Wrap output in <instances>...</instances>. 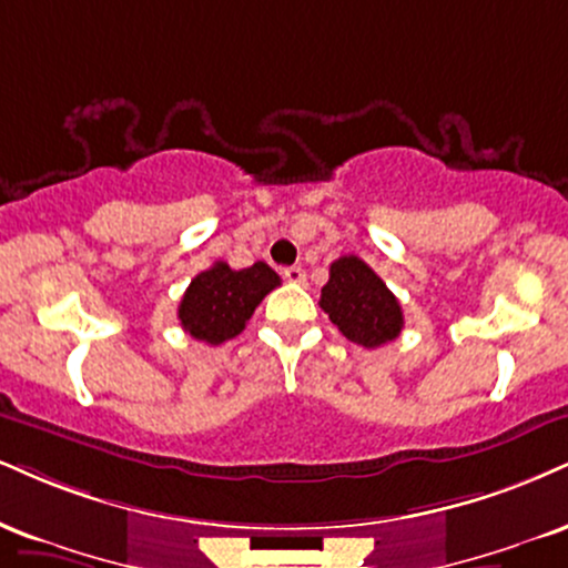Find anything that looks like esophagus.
Wrapping results in <instances>:
<instances>
[{"label":"esophagus","instance_id":"1","mask_svg":"<svg viewBox=\"0 0 568 568\" xmlns=\"http://www.w3.org/2000/svg\"><path fill=\"white\" fill-rule=\"evenodd\" d=\"M283 277L288 280V283H296V285L306 283V272L302 270V266H288V270H283Z\"/></svg>","mask_w":568,"mask_h":568}]
</instances>
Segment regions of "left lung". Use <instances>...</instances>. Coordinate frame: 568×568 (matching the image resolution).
Returning <instances> with one entry per match:
<instances>
[{
  "instance_id": "left-lung-1",
  "label": "left lung",
  "mask_w": 568,
  "mask_h": 568,
  "mask_svg": "<svg viewBox=\"0 0 568 568\" xmlns=\"http://www.w3.org/2000/svg\"><path fill=\"white\" fill-rule=\"evenodd\" d=\"M320 306L346 338L365 349L394 341L405 325L396 296L359 256H341L331 264Z\"/></svg>"
}]
</instances>
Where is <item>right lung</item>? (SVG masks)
<instances>
[{"label":"right lung","instance_id":"add662e5","mask_svg":"<svg viewBox=\"0 0 568 568\" xmlns=\"http://www.w3.org/2000/svg\"><path fill=\"white\" fill-rule=\"evenodd\" d=\"M277 285V272L264 262L245 270H230L227 262H216L193 277L176 314L190 336L219 346L243 331L262 298Z\"/></svg>","mask_w":568,"mask_h":568}]
</instances>
